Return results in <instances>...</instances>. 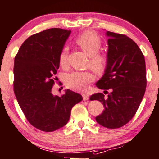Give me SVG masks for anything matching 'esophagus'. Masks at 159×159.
I'll return each mask as SVG.
<instances>
[{
	"label": "esophagus",
	"mask_w": 159,
	"mask_h": 159,
	"mask_svg": "<svg viewBox=\"0 0 159 159\" xmlns=\"http://www.w3.org/2000/svg\"><path fill=\"white\" fill-rule=\"evenodd\" d=\"M83 98L84 101H87L89 99V95H87V94H83Z\"/></svg>",
	"instance_id": "obj_1"
}]
</instances>
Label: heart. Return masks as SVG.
I'll list each match as a JSON object with an SVG mask.
<instances>
[{"mask_svg":"<svg viewBox=\"0 0 159 159\" xmlns=\"http://www.w3.org/2000/svg\"><path fill=\"white\" fill-rule=\"evenodd\" d=\"M76 44L81 48L88 56H89L90 67L97 74H102L107 68V58L106 55L98 53L102 47V39L93 32H86L76 40ZM68 49L65 47L59 55V64L62 67L67 64ZM95 76L89 71H75L66 75V86L75 91H84L89 85L94 81Z\"/></svg>","mask_w":159,"mask_h":159,"instance_id":"heart-1","label":"heart"}]
</instances>
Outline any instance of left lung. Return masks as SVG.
Returning a JSON list of instances; mask_svg holds the SVG:
<instances>
[{"instance_id":"1","label":"left lung","mask_w":159,"mask_h":159,"mask_svg":"<svg viewBox=\"0 0 159 159\" xmlns=\"http://www.w3.org/2000/svg\"><path fill=\"white\" fill-rule=\"evenodd\" d=\"M106 35L109 37L107 68L95 85L108 95L94 94L90 100L99 101L105 107L95 117L97 122L115 129L127 124L139 108L146 92V62L140 48L130 38L108 31Z\"/></svg>"}]
</instances>
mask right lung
<instances>
[{"label":"right lung","mask_w":159,"mask_h":159,"mask_svg":"<svg viewBox=\"0 0 159 159\" xmlns=\"http://www.w3.org/2000/svg\"><path fill=\"white\" fill-rule=\"evenodd\" d=\"M70 30L52 28L29 37L14 59L13 90L27 120L45 132L67 124L72 107L83 100L80 94L65 90L52 93L59 68V55Z\"/></svg>","instance_id":"obj_1"}]
</instances>
